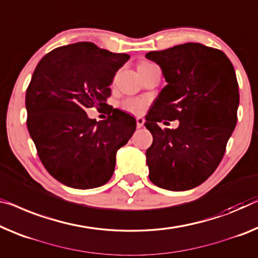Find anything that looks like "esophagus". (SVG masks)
<instances>
[{
    "instance_id": "obj_1",
    "label": "esophagus",
    "mask_w": 258,
    "mask_h": 258,
    "mask_svg": "<svg viewBox=\"0 0 258 258\" xmlns=\"http://www.w3.org/2000/svg\"><path fill=\"white\" fill-rule=\"evenodd\" d=\"M144 124H145V119L141 118V117H138L137 118V127L141 128L142 126H144Z\"/></svg>"
}]
</instances>
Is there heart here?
<instances>
[{"label": "heart", "instance_id": "1", "mask_svg": "<svg viewBox=\"0 0 258 258\" xmlns=\"http://www.w3.org/2000/svg\"><path fill=\"white\" fill-rule=\"evenodd\" d=\"M154 66V63L152 62H142L139 69L142 68H148ZM148 105V99L144 98V97H132V98H127L125 99L124 102L121 103V107L127 112L134 113V114H139L142 111L146 109V106Z\"/></svg>", "mask_w": 258, "mask_h": 258}]
</instances>
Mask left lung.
Returning <instances> with one entry per match:
<instances>
[{
  "label": "left lung",
  "instance_id": "left-lung-1",
  "mask_svg": "<svg viewBox=\"0 0 258 258\" xmlns=\"http://www.w3.org/2000/svg\"><path fill=\"white\" fill-rule=\"evenodd\" d=\"M146 57L159 64L168 83L146 116L153 136L146 152L149 179L166 190L194 189L217 169L236 126L235 71L224 52L197 43ZM167 120H178L179 127L161 129L158 122Z\"/></svg>",
  "mask_w": 258,
  "mask_h": 258
}]
</instances>
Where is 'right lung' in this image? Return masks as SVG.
Listing matches in <instances>:
<instances>
[{
  "mask_svg": "<svg viewBox=\"0 0 258 258\" xmlns=\"http://www.w3.org/2000/svg\"><path fill=\"white\" fill-rule=\"evenodd\" d=\"M128 59L82 41L53 49L34 69L25 96L26 124L41 163L64 185H104L117 151L133 136L136 119L106 104L110 84ZM89 107L104 109L108 118L90 119Z\"/></svg>",
  "mask_w": 258,
  "mask_h": 258,
  "instance_id": "obj_1",
  "label": "right lung"
}]
</instances>
